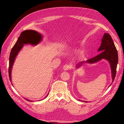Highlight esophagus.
Here are the masks:
<instances>
[{"instance_id": "esophagus-1", "label": "esophagus", "mask_w": 124, "mask_h": 124, "mask_svg": "<svg viewBox=\"0 0 124 124\" xmlns=\"http://www.w3.org/2000/svg\"><path fill=\"white\" fill-rule=\"evenodd\" d=\"M71 66L70 64H66L63 67V69L64 70H70L71 69Z\"/></svg>"}]
</instances>
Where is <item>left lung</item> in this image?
<instances>
[{"label": "left lung", "instance_id": "8db88e82", "mask_svg": "<svg viewBox=\"0 0 124 124\" xmlns=\"http://www.w3.org/2000/svg\"><path fill=\"white\" fill-rule=\"evenodd\" d=\"M98 51L101 53L97 56L88 59L86 61H83L78 64L79 67L83 62L93 63L101 60L102 59H105L110 63L112 70V75L113 82L116 75V67L118 62V51L115 47L111 36L108 33H105L101 40V44ZM86 102V101H85Z\"/></svg>", "mask_w": 124, "mask_h": 124}]
</instances>
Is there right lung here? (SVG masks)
<instances>
[{"instance_id": "obj_1", "label": "right lung", "mask_w": 124, "mask_h": 124, "mask_svg": "<svg viewBox=\"0 0 124 124\" xmlns=\"http://www.w3.org/2000/svg\"><path fill=\"white\" fill-rule=\"evenodd\" d=\"M41 36L38 32L33 30H26L23 31L20 36L18 38L15 45L12 47L10 55H9V62L8 67V74L10 81L11 80V72L13 64L15 61L16 56L17 55L18 52L23 47L24 44L31 43L32 44H36L40 42ZM12 84V83H11ZM27 101H30L29 100L25 99Z\"/></svg>"}]
</instances>
